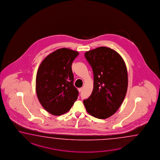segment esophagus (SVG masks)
Masks as SVG:
<instances>
[{"label":"esophagus","mask_w":160,"mask_h":160,"mask_svg":"<svg viewBox=\"0 0 160 160\" xmlns=\"http://www.w3.org/2000/svg\"><path fill=\"white\" fill-rule=\"evenodd\" d=\"M78 91L79 92H82V88H78Z\"/></svg>","instance_id":"34e87169"}]
</instances>
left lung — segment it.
Segmentation results:
<instances>
[{"label": "left lung", "instance_id": "obj_1", "mask_svg": "<svg viewBox=\"0 0 160 160\" xmlns=\"http://www.w3.org/2000/svg\"><path fill=\"white\" fill-rule=\"evenodd\" d=\"M93 73V89L83 103L88 113L100 119L114 114L127 94L128 72L124 60L118 52L100 47L85 53Z\"/></svg>", "mask_w": 160, "mask_h": 160}]
</instances>
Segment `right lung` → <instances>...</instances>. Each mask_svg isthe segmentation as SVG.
<instances>
[{
	"mask_svg": "<svg viewBox=\"0 0 160 160\" xmlns=\"http://www.w3.org/2000/svg\"><path fill=\"white\" fill-rule=\"evenodd\" d=\"M78 55L77 51L62 48L50 53L40 65L36 74V94L42 107L51 114L67 113L78 98L72 64Z\"/></svg>",
	"mask_w": 160,
	"mask_h": 160,
	"instance_id": "add662e5",
	"label": "right lung"
}]
</instances>
